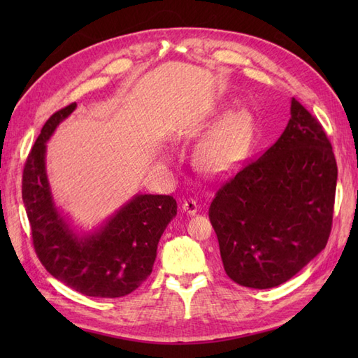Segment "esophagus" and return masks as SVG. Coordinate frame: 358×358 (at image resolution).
Returning a JSON list of instances; mask_svg holds the SVG:
<instances>
[{
    "label": "esophagus",
    "instance_id": "obj_1",
    "mask_svg": "<svg viewBox=\"0 0 358 358\" xmlns=\"http://www.w3.org/2000/svg\"><path fill=\"white\" fill-rule=\"evenodd\" d=\"M181 210L186 212V214H189V215H194L195 212L199 210V204H196L195 200L187 199V200H185L183 203H181Z\"/></svg>",
    "mask_w": 358,
    "mask_h": 358
}]
</instances>
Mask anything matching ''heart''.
<instances>
[{
  "mask_svg": "<svg viewBox=\"0 0 358 358\" xmlns=\"http://www.w3.org/2000/svg\"><path fill=\"white\" fill-rule=\"evenodd\" d=\"M254 129V118L248 110L226 113L196 146L195 164L215 177L232 172L249 154Z\"/></svg>",
  "mask_w": 358,
  "mask_h": 358,
  "instance_id": "1",
  "label": "heart"
}]
</instances>
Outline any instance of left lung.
<instances>
[{"instance_id": "8db88e82", "label": "left lung", "mask_w": 358, "mask_h": 358, "mask_svg": "<svg viewBox=\"0 0 358 358\" xmlns=\"http://www.w3.org/2000/svg\"><path fill=\"white\" fill-rule=\"evenodd\" d=\"M336 187L328 135L292 98L280 138L226 181L210 203L227 277L254 289L292 278L328 243Z\"/></svg>"}]
</instances>
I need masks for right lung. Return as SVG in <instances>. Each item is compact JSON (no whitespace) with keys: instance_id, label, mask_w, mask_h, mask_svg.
Segmentation results:
<instances>
[{"instance_id":"add662e5","label":"right lung","mask_w":358,"mask_h":358,"mask_svg":"<svg viewBox=\"0 0 358 358\" xmlns=\"http://www.w3.org/2000/svg\"><path fill=\"white\" fill-rule=\"evenodd\" d=\"M75 108L77 103L59 109L43 126L22 171V203L45 271L80 294L117 299L150 275L158 241L177 215V201L171 195L138 194L100 229L83 237L75 234L53 203L45 173V143Z\"/></svg>"}]
</instances>
